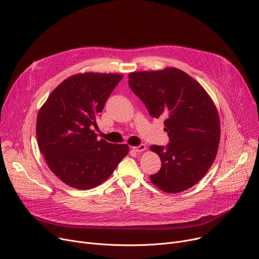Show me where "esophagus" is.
Wrapping results in <instances>:
<instances>
[{
	"instance_id": "34e87169",
	"label": "esophagus",
	"mask_w": 259,
	"mask_h": 259,
	"mask_svg": "<svg viewBox=\"0 0 259 259\" xmlns=\"http://www.w3.org/2000/svg\"><path fill=\"white\" fill-rule=\"evenodd\" d=\"M146 146L145 145H140V146H136V147H132V150L134 152H137V153H141V152H144L146 150Z\"/></svg>"
}]
</instances>
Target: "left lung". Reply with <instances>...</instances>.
Returning <instances> with one entry per match:
<instances>
[{
	"mask_svg": "<svg viewBox=\"0 0 259 259\" xmlns=\"http://www.w3.org/2000/svg\"><path fill=\"white\" fill-rule=\"evenodd\" d=\"M132 92L153 117H164L169 144L151 146L161 168L151 182L177 194L198 183L212 165L221 137L220 117L210 96L193 77L176 67L128 75Z\"/></svg>",
	"mask_w": 259,
	"mask_h": 259,
	"instance_id": "left-lung-1",
	"label": "left lung"
}]
</instances>
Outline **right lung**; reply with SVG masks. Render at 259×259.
I'll use <instances>...</instances> for the list:
<instances>
[{
	"label": "right lung",
	"instance_id": "obj_1",
	"mask_svg": "<svg viewBox=\"0 0 259 259\" xmlns=\"http://www.w3.org/2000/svg\"><path fill=\"white\" fill-rule=\"evenodd\" d=\"M124 76L83 73L63 80L40 107L36 136L50 169L66 185L91 189L107 180L129 152L126 144L97 140L92 130Z\"/></svg>",
	"mask_w": 259,
	"mask_h": 259
}]
</instances>
